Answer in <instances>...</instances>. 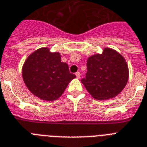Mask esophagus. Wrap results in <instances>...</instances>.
Segmentation results:
<instances>
[{"instance_id": "1", "label": "esophagus", "mask_w": 147, "mask_h": 147, "mask_svg": "<svg viewBox=\"0 0 147 147\" xmlns=\"http://www.w3.org/2000/svg\"><path fill=\"white\" fill-rule=\"evenodd\" d=\"M76 77L78 78H79L81 77V73H80L79 71H77V72L76 73Z\"/></svg>"}]
</instances>
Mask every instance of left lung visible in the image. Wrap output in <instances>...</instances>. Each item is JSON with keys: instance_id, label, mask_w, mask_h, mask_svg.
<instances>
[{"instance_id": "left-lung-1", "label": "left lung", "mask_w": 147, "mask_h": 147, "mask_svg": "<svg viewBox=\"0 0 147 147\" xmlns=\"http://www.w3.org/2000/svg\"><path fill=\"white\" fill-rule=\"evenodd\" d=\"M88 71L82 81L88 92L96 100L113 98L121 92L128 79V68L121 54L105 48L101 54L90 57Z\"/></svg>"}]
</instances>
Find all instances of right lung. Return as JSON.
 Returning <instances> with one entry per match:
<instances>
[{
	"mask_svg": "<svg viewBox=\"0 0 147 147\" xmlns=\"http://www.w3.org/2000/svg\"><path fill=\"white\" fill-rule=\"evenodd\" d=\"M76 76L70 73L59 53L40 48L28 57L22 68V78L28 90L41 100H55L61 96Z\"/></svg>",
	"mask_w": 147,
	"mask_h": 147,
	"instance_id": "add662e5",
	"label": "right lung"
}]
</instances>
